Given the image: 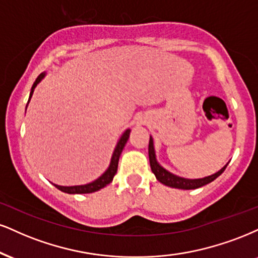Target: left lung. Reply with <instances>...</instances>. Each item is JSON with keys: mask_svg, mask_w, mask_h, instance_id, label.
<instances>
[{"mask_svg": "<svg viewBox=\"0 0 258 258\" xmlns=\"http://www.w3.org/2000/svg\"><path fill=\"white\" fill-rule=\"evenodd\" d=\"M148 155H149V164H151L152 172L155 174V178H157L159 182L163 183L164 185L166 186L176 187V189H183V190L197 189V187H201L203 185H206V184L213 182L215 178H218L222 172H224L225 168H226L228 165L227 163L220 171H218L217 173L212 174V176L197 178V179H189V178L176 176V174L171 173L170 171H167L166 168H164L160 164L158 163L157 155H155V149H154V141L152 136H149Z\"/></svg>", "mask_w": 258, "mask_h": 258, "instance_id": "left-lung-1", "label": "left lung"}]
</instances>
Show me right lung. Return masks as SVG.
<instances>
[{"label": "right lung", "mask_w": 258, "mask_h": 258, "mask_svg": "<svg viewBox=\"0 0 258 258\" xmlns=\"http://www.w3.org/2000/svg\"><path fill=\"white\" fill-rule=\"evenodd\" d=\"M45 75H46V73L44 72V73H41V74L36 79V81H34V84L31 88L28 103H30L32 94H33V92H34V88H36L37 85L39 84V82L43 80L44 78H45ZM26 107H27V105H26ZM129 135H130V129H126L125 132L122 134V136L119 138L116 147H114V151L112 153V157H111V161H110L109 167H107V170L105 171V172L101 174L100 177H98L97 179L93 180V182L84 184V185H73V186H62V185H57V184H53V185H55L58 190H61V191L67 192V194H90V192H94V191H98V190L103 189V187L106 186L107 184H110L111 182H112L114 174L117 173V167H118V160H119L120 153H122L124 146H125L126 141H128Z\"/></svg>", "instance_id": "right-lung-1"}]
</instances>
